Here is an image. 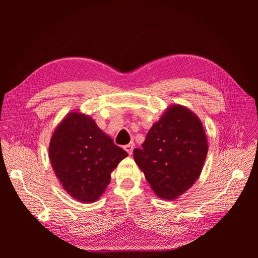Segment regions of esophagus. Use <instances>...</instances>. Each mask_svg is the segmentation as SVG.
Here are the masks:
<instances>
[{"label": "esophagus", "instance_id": "1", "mask_svg": "<svg viewBox=\"0 0 258 258\" xmlns=\"http://www.w3.org/2000/svg\"><path fill=\"white\" fill-rule=\"evenodd\" d=\"M123 148H124V151H126L129 155H131V154H132V152H134V144H132V143H129L128 145H124V146H123Z\"/></svg>", "mask_w": 258, "mask_h": 258}]
</instances>
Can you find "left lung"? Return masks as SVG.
Instances as JSON below:
<instances>
[{
    "label": "left lung",
    "instance_id": "left-lung-1",
    "mask_svg": "<svg viewBox=\"0 0 258 258\" xmlns=\"http://www.w3.org/2000/svg\"><path fill=\"white\" fill-rule=\"evenodd\" d=\"M208 139L199 117L189 108H166L134 158L156 196L173 200L197 181L208 154Z\"/></svg>",
    "mask_w": 258,
    "mask_h": 258
}]
</instances>
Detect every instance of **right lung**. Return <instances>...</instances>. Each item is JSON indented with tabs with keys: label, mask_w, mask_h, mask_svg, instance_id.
I'll return each instance as SVG.
<instances>
[{
	"label": "right lung",
	"mask_w": 258,
	"mask_h": 258,
	"mask_svg": "<svg viewBox=\"0 0 258 258\" xmlns=\"http://www.w3.org/2000/svg\"><path fill=\"white\" fill-rule=\"evenodd\" d=\"M48 156L63 189L83 204H91L105 191L111 173L128 154L89 115L72 111L52 132Z\"/></svg>",
	"instance_id": "right-lung-1"
}]
</instances>
